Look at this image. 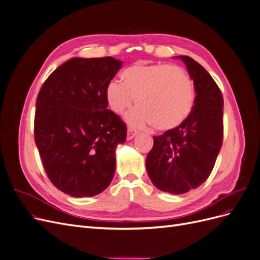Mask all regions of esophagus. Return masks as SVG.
<instances>
[{"label": "esophagus", "mask_w": 260, "mask_h": 260, "mask_svg": "<svg viewBox=\"0 0 260 260\" xmlns=\"http://www.w3.org/2000/svg\"><path fill=\"white\" fill-rule=\"evenodd\" d=\"M137 135H138V131L137 130L132 129V128H129L128 131H127V140H132Z\"/></svg>", "instance_id": "34e87169"}]
</instances>
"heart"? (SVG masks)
Returning a JSON list of instances; mask_svg holds the SVG:
<instances>
[{
    "label": "heart",
    "instance_id": "obj_1",
    "mask_svg": "<svg viewBox=\"0 0 260 260\" xmlns=\"http://www.w3.org/2000/svg\"><path fill=\"white\" fill-rule=\"evenodd\" d=\"M120 79L121 83L107 84L106 101L115 114L121 115L136 99L139 106L125 116L131 127L153 124L156 130L168 131L179 127L192 111L195 85L183 68L137 62L122 70Z\"/></svg>",
    "mask_w": 260,
    "mask_h": 260
}]
</instances>
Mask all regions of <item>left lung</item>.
<instances>
[{
    "instance_id": "left-lung-1",
    "label": "left lung",
    "mask_w": 260,
    "mask_h": 260,
    "mask_svg": "<svg viewBox=\"0 0 260 260\" xmlns=\"http://www.w3.org/2000/svg\"><path fill=\"white\" fill-rule=\"evenodd\" d=\"M182 60L194 81L195 101L179 127L154 137L146 157V171L160 191L183 194L205 182L222 145L223 99L207 70L193 58Z\"/></svg>"
}]
</instances>
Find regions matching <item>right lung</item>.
Masks as SVG:
<instances>
[{"mask_svg":"<svg viewBox=\"0 0 260 260\" xmlns=\"http://www.w3.org/2000/svg\"><path fill=\"white\" fill-rule=\"evenodd\" d=\"M121 65L114 57H74L38 94L36 145L51 182L74 198L98 195L114 178L116 147L127 128L107 109L105 90Z\"/></svg>","mask_w":260,"mask_h":260,"instance_id":"obj_1","label":"right lung"}]
</instances>
